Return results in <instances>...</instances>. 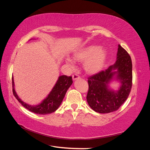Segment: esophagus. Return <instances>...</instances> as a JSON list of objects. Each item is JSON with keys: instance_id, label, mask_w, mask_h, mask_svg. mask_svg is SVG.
Listing matches in <instances>:
<instances>
[{"instance_id": "34e87169", "label": "esophagus", "mask_w": 150, "mask_h": 150, "mask_svg": "<svg viewBox=\"0 0 150 150\" xmlns=\"http://www.w3.org/2000/svg\"><path fill=\"white\" fill-rule=\"evenodd\" d=\"M72 77H73V79L74 80V81H75V80H77V79H79V78H80L79 75H78L77 74H74V75H73Z\"/></svg>"}]
</instances>
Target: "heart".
<instances>
[{"mask_svg":"<svg viewBox=\"0 0 150 150\" xmlns=\"http://www.w3.org/2000/svg\"><path fill=\"white\" fill-rule=\"evenodd\" d=\"M73 57L78 62H84V69L90 74H95L103 69L105 64L107 52L99 45H88L76 50L73 52ZM65 61L71 67L74 66V61L66 57Z\"/></svg>","mask_w":150,"mask_h":150,"instance_id":"b5f03b06","label":"heart"}]
</instances>
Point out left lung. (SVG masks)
Wrapping results in <instances>:
<instances>
[{"mask_svg": "<svg viewBox=\"0 0 150 150\" xmlns=\"http://www.w3.org/2000/svg\"><path fill=\"white\" fill-rule=\"evenodd\" d=\"M112 79L121 83L116 91L109 88ZM88 84L87 100L93 110L102 114L117 110L128 97L132 85V63L128 53L118 45L115 64L88 77Z\"/></svg>", "mask_w": 150, "mask_h": 150, "instance_id": "left-lung-1", "label": "left lung"}]
</instances>
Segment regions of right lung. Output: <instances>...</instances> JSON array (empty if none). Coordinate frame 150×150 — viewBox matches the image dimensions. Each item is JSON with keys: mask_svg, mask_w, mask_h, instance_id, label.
Instances as JSON below:
<instances>
[{"mask_svg": "<svg viewBox=\"0 0 150 150\" xmlns=\"http://www.w3.org/2000/svg\"><path fill=\"white\" fill-rule=\"evenodd\" d=\"M12 92L16 99L19 101L20 103H21V105L24 108H26L32 112L38 114V115H47V114H51L56 110L62 104L67 89L73 83L71 77H69V76L67 77L66 75L59 76L54 88H52L47 97L39 105L33 106L23 102L18 97L14 90L13 77H12Z\"/></svg>", "mask_w": 150, "mask_h": 150, "instance_id": "right-lung-1", "label": "right lung"}]
</instances>
